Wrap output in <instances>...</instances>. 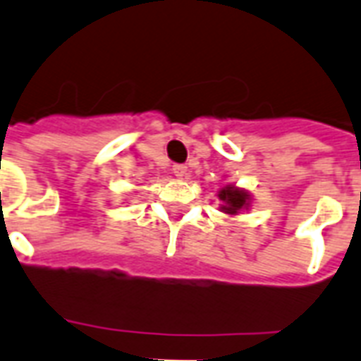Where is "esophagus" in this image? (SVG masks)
<instances>
[{"label":"esophagus","mask_w":361,"mask_h":361,"mask_svg":"<svg viewBox=\"0 0 361 361\" xmlns=\"http://www.w3.org/2000/svg\"><path fill=\"white\" fill-rule=\"evenodd\" d=\"M172 172H173V176H176V178H183V176H185V172H188V166H185V164H173Z\"/></svg>","instance_id":"obj_1"}]
</instances>
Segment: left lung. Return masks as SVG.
Returning <instances> with one entry per match:
<instances>
[{
  "instance_id": "8db88e82",
  "label": "left lung",
  "mask_w": 361,
  "mask_h": 361,
  "mask_svg": "<svg viewBox=\"0 0 361 361\" xmlns=\"http://www.w3.org/2000/svg\"><path fill=\"white\" fill-rule=\"evenodd\" d=\"M219 197L222 201H226V207H224V209H226V212H230V214H235L242 207L247 204V193L242 191V189L226 188L220 191Z\"/></svg>"
}]
</instances>
